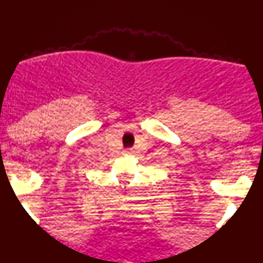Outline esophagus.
<instances>
[{
    "label": "esophagus",
    "mask_w": 263,
    "mask_h": 263,
    "mask_svg": "<svg viewBox=\"0 0 263 263\" xmlns=\"http://www.w3.org/2000/svg\"><path fill=\"white\" fill-rule=\"evenodd\" d=\"M125 153H126V154H131V153H132V149H126Z\"/></svg>",
    "instance_id": "34e87169"
}]
</instances>
